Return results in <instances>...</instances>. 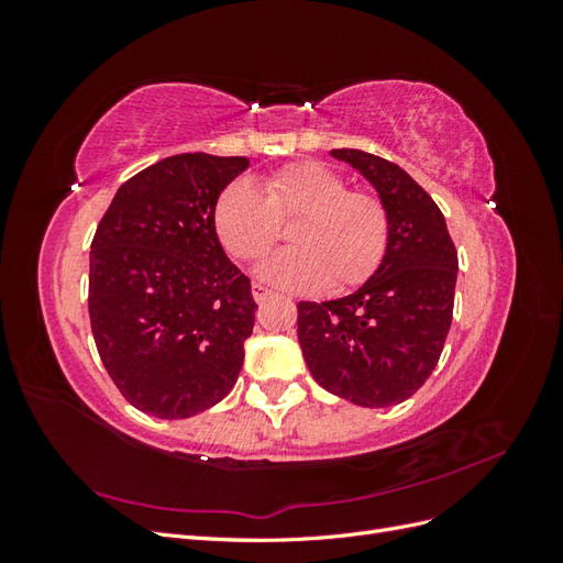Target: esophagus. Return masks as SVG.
Returning <instances> with one entry per match:
<instances>
[{
  "instance_id": "obj_1",
  "label": "esophagus",
  "mask_w": 563,
  "mask_h": 563,
  "mask_svg": "<svg viewBox=\"0 0 563 563\" xmlns=\"http://www.w3.org/2000/svg\"><path fill=\"white\" fill-rule=\"evenodd\" d=\"M251 294H253V300H255V302H263V300H267V298L272 296L269 288H265L263 284H253V286H251Z\"/></svg>"
}]
</instances>
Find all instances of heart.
Masks as SVG:
<instances>
[{"label":"heart","instance_id":"obj_1","mask_svg":"<svg viewBox=\"0 0 563 563\" xmlns=\"http://www.w3.org/2000/svg\"><path fill=\"white\" fill-rule=\"evenodd\" d=\"M291 249L258 265L261 279L286 291L347 294L364 284L385 258L389 213L368 192H352L347 180L321 162L288 164L265 178L263 192L246 180L218 195L213 228L236 261H258L279 240V223H291Z\"/></svg>","mask_w":563,"mask_h":563}]
</instances>
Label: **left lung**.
Masks as SVG:
<instances>
[{
	"mask_svg": "<svg viewBox=\"0 0 563 563\" xmlns=\"http://www.w3.org/2000/svg\"><path fill=\"white\" fill-rule=\"evenodd\" d=\"M389 213L385 258L354 294L298 302V343L314 380L366 408L413 397L430 378L453 319L457 253L444 213L401 166L364 150H331Z\"/></svg>",
	"mask_w": 563,
	"mask_h": 563,
	"instance_id": "left-lung-1",
	"label": "left lung"
}]
</instances>
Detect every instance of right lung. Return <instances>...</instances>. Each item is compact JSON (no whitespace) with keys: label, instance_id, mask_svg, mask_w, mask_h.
<instances>
[{"label":"right lung","instance_id":"add662e5","mask_svg":"<svg viewBox=\"0 0 563 563\" xmlns=\"http://www.w3.org/2000/svg\"><path fill=\"white\" fill-rule=\"evenodd\" d=\"M244 168L246 157H166L119 187L98 223L93 340L117 389L147 416L207 411L242 371L258 305L218 242L213 207Z\"/></svg>","mask_w":563,"mask_h":563}]
</instances>
